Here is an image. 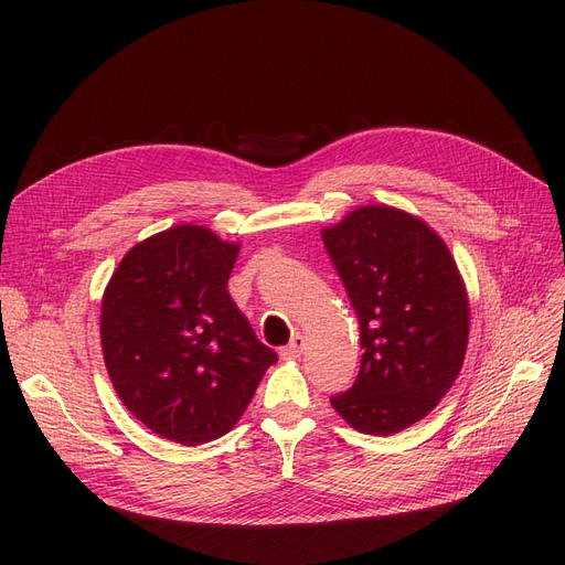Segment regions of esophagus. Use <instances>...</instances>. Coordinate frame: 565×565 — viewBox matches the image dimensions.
Segmentation results:
<instances>
[{"mask_svg": "<svg viewBox=\"0 0 565 565\" xmlns=\"http://www.w3.org/2000/svg\"><path fill=\"white\" fill-rule=\"evenodd\" d=\"M302 352H305V337L298 334V337H292L290 343L281 350V358L284 360H300Z\"/></svg>", "mask_w": 565, "mask_h": 565, "instance_id": "1", "label": "esophagus"}]
</instances>
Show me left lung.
Returning <instances> with one entry per match:
<instances>
[{"label":"left lung","mask_w":565,"mask_h":565,"mask_svg":"<svg viewBox=\"0 0 565 565\" xmlns=\"http://www.w3.org/2000/svg\"><path fill=\"white\" fill-rule=\"evenodd\" d=\"M360 318L362 369L332 407L354 430L394 435L447 396L469 341V295L441 235L396 205H360L320 228Z\"/></svg>","instance_id":"obj_1"}]
</instances>
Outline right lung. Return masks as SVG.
<instances>
[{"label":"right lung","mask_w":565,"mask_h":565,"mask_svg":"<svg viewBox=\"0 0 565 565\" xmlns=\"http://www.w3.org/2000/svg\"><path fill=\"white\" fill-rule=\"evenodd\" d=\"M241 243L178 224L137 243L100 302V345L114 390L164 439L196 447L243 417L277 362L228 295Z\"/></svg>","instance_id":"1"}]
</instances>
